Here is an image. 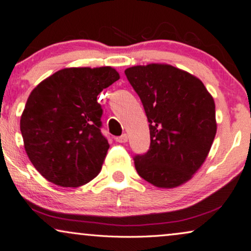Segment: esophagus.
Listing matches in <instances>:
<instances>
[{"instance_id":"1","label":"esophagus","mask_w":251,"mask_h":251,"mask_svg":"<svg viewBox=\"0 0 251 251\" xmlns=\"http://www.w3.org/2000/svg\"><path fill=\"white\" fill-rule=\"evenodd\" d=\"M127 135L126 134H123V135H120V136H117V138H115V140L117 142H119V143H125V142H127Z\"/></svg>"}]
</instances>
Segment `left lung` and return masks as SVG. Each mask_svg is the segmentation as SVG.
I'll return each mask as SVG.
<instances>
[{
    "instance_id": "obj_1",
    "label": "left lung",
    "mask_w": 251,
    "mask_h": 251,
    "mask_svg": "<svg viewBox=\"0 0 251 251\" xmlns=\"http://www.w3.org/2000/svg\"><path fill=\"white\" fill-rule=\"evenodd\" d=\"M145 108L150 147L134 157L139 176L159 188L192 179L208 156L217 132L216 106L203 82L169 64L125 70Z\"/></svg>"
}]
</instances>
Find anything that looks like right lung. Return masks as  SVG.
Instances as JSON below:
<instances>
[{
    "mask_svg": "<svg viewBox=\"0 0 251 251\" xmlns=\"http://www.w3.org/2000/svg\"><path fill=\"white\" fill-rule=\"evenodd\" d=\"M118 79L111 66L68 68L33 89L21 132L26 153L43 178L79 187L99 175L110 146L101 133L98 95Z\"/></svg>",
    "mask_w": 251,
    "mask_h": 251,
    "instance_id": "add662e5",
    "label": "right lung"
}]
</instances>
